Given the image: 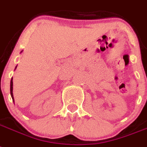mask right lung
<instances>
[{
    "instance_id": "add662e5",
    "label": "right lung",
    "mask_w": 147,
    "mask_h": 147,
    "mask_svg": "<svg viewBox=\"0 0 147 147\" xmlns=\"http://www.w3.org/2000/svg\"><path fill=\"white\" fill-rule=\"evenodd\" d=\"M21 53H22V52H21ZM16 67L15 69H16ZM13 77H12V79H11V81H10V94H11V97H12V98H13V102H14V98H13Z\"/></svg>"
}]
</instances>
